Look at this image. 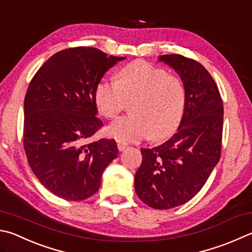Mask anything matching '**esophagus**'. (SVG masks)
Wrapping results in <instances>:
<instances>
[{"instance_id":"1","label":"esophagus","mask_w":252,"mask_h":252,"mask_svg":"<svg viewBox=\"0 0 252 252\" xmlns=\"http://www.w3.org/2000/svg\"><path fill=\"white\" fill-rule=\"evenodd\" d=\"M117 145H118L119 151H123V150H126L127 148V143H126V142H125V141L118 140L117 141Z\"/></svg>"}]
</instances>
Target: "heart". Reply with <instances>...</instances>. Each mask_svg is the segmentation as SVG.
Listing matches in <instances>:
<instances>
[{"mask_svg": "<svg viewBox=\"0 0 252 252\" xmlns=\"http://www.w3.org/2000/svg\"><path fill=\"white\" fill-rule=\"evenodd\" d=\"M116 82L101 80L94 101L104 118L114 119L132 100V113L114 121L108 134L125 141L148 138L161 141L180 126L185 109V88L176 76L145 61L127 63L117 72Z\"/></svg>", "mask_w": 252, "mask_h": 252, "instance_id": "b5f03b06", "label": "heart"}]
</instances>
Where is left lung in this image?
Wrapping results in <instances>:
<instances>
[{
  "label": "left lung",
  "mask_w": 252,
  "mask_h": 252,
  "mask_svg": "<svg viewBox=\"0 0 252 252\" xmlns=\"http://www.w3.org/2000/svg\"><path fill=\"white\" fill-rule=\"evenodd\" d=\"M159 61L181 76L184 114L170 140L141 149L134 189L150 207L170 209L193 198L220 158L223 106L216 82L202 63L177 54L162 55Z\"/></svg>",
  "instance_id": "8db88e82"
}]
</instances>
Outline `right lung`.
<instances>
[{
	"label": "right lung",
	"mask_w": 252,
	"mask_h": 252,
	"mask_svg": "<svg viewBox=\"0 0 252 252\" xmlns=\"http://www.w3.org/2000/svg\"><path fill=\"white\" fill-rule=\"evenodd\" d=\"M125 58L94 47L67 48L48 58L30 82L23 145L35 176L58 197L89 198L118 157L113 139L87 140L103 126L97 118L95 86Z\"/></svg>",
	"instance_id": "obj_1"
}]
</instances>
